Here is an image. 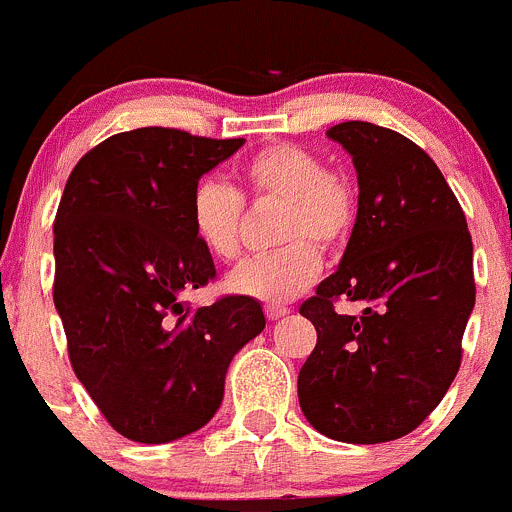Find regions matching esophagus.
Listing matches in <instances>:
<instances>
[{"label": "esophagus", "instance_id": "esophagus-1", "mask_svg": "<svg viewBox=\"0 0 512 512\" xmlns=\"http://www.w3.org/2000/svg\"><path fill=\"white\" fill-rule=\"evenodd\" d=\"M263 311H266V318H268V321H278V318L286 316L288 308H286V306H273V303H268V306L263 308Z\"/></svg>", "mask_w": 512, "mask_h": 512}]
</instances>
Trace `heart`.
Returning a JSON list of instances; mask_svg holds the SVG:
<instances>
[{
    "label": "heart",
    "instance_id": "1",
    "mask_svg": "<svg viewBox=\"0 0 512 512\" xmlns=\"http://www.w3.org/2000/svg\"><path fill=\"white\" fill-rule=\"evenodd\" d=\"M251 199L281 201L276 239L281 249L246 258L226 278V288L266 303L301 296L321 273L323 249L346 244L356 226L358 194L346 174L323 166L316 151L298 144H271L256 151L241 169ZM196 241L219 261L241 254L244 199L216 176L194 186L189 204Z\"/></svg>",
    "mask_w": 512,
    "mask_h": 512
}]
</instances>
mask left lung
Masks as SVG:
<instances>
[{"mask_svg": "<svg viewBox=\"0 0 512 512\" xmlns=\"http://www.w3.org/2000/svg\"><path fill=\"white\" fill-rule=\"evenodd\" d=\"M326 136L356 166L358 216L338 271L301 306L318 341L298 373V401L328 438L386 443L421 426L458 373L475 306L473 241L421 146L368 121ZM336 297L364 311L341 317Z\"/></svg>", "mask_w": 512, "mask_h": 512, "instance_id": "obj_1", "label": "left lung"}]
</instances>
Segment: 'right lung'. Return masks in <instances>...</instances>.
<instances>
[{
    "instance_id": "obj_1",
    "label": "right lung",
    "mask_w": 512,
    "mask_h": 512,
    "mask_svg": "<svg viewBox=\"0 0 512 512\" xmlns=\"http://www.w3.org/2000/svg\"><path fill=\"white\" fill-rule=\"evenodd\" d=\"M246 139L144 126L84 154L54 219V306L69 361L111 428L169 443L204 428L236 353L266 328L261 303L226 296L189 308L216 276L196 241L194 186Z\"/></svg>"
}]
</instances>
